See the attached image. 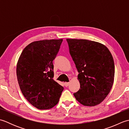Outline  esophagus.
Here are the masks:
<instances>
[{
  "instance_id": "34e87169",
  "label": "esophagus",
  "mask_w": 129,
  "mask_h": 129,
  "mask_svg": "<svg viewBox=\"0 0 129 129\" xmlns=\"http://www.w3.org/2000/svg\"><path fill=\"white\" fill-rule=\"evenodd\" d=\"M69 84H70V83H69V82H68V83H64V85H65V86L67 87V86H69Z\"/></svg>"
}]
</instances>
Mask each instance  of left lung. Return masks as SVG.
<instances>
[{
    "label": "left lung",
    "instance_id": "left-lung-1",
    "mask_svg": "<svg viewBox=\"0 0 129 129\" xmlns=\"http://www.w3.org/2000/svg\"><path fill=\"white\" fill-rule=\"evenodd\" d=\"M69 52L79 73L80 89L74 94L84 106L101 103L113 86L115 65L108 48L100 43L85 39H67Z\"/></svg>",
    "mask_w": 129,
    "mask_h": 129
}]
</instances>
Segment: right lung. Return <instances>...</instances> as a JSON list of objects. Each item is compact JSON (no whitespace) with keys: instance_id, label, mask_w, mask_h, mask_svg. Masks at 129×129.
I'll list each match as a JSON object with an SVG mask.
<instances>
[{"instance_id":"obj_1","label":"right lung","mask_w":129,"mask_h":129,"mask_svg":"<svg viewBox=\"0 0 129 129\" xmlns=\"http://www.w3.org/2000/svg\"><path fill=\"white\" fill-rule=\"evenodd\" d=\"M62 39L32 42L24 49L16 65L19 85L33 106L46 110L59 102L64 87L55 81L53 61Z\"/></svg>"}]
</instances>
